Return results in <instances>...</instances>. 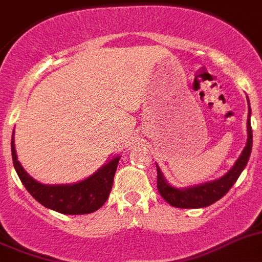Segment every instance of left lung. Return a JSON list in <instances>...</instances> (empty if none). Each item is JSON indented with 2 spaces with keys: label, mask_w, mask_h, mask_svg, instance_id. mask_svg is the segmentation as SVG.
<instances>
[{
  "label": "left lung",
  "mask_w": 262,
  "mask_h": 262,
  "mask_svg": "<svg viewBox=\"0 0 262 262\" xmlns=\"http://www.w3.org/2000/svg\"><path fill=\"white\" fill-rule=\"evenodd\" d=\"M248 104H249V99H248ZM250 114H252V111H250L249 106L247 120V144L244 147L243 152L238 156V159L236 160L233 167L224 176H221V178L216 179V180H212V182L203 183V184L185 187V188H176V187H172L165 180V178L163 176L162 169L159 168V165L156 164V171H158V191L167 203H169L172 207L176 208H204L213 204L217 200H220L232 188V185L236 183L238 176L241 175V172L245 168V165L248 164L250 152H252L253 135H252V126H250Z\"/></svg>",
  "instance_id": "left-lung-1"
}]
</instances>
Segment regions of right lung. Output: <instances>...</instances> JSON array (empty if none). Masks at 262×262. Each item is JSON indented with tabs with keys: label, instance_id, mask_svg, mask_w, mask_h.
I'll list each match as a JSON object with an SVG mask.
<instances>
[{
	"label": "right lung",
	"instance_id": "add662e5",
	"mask_svg": "<svg viewBox=\"0 0 262 262\" xmlns=\"http://www.w3.org/2000/svg\"><path fill=\"white\" fill-rule=\"evenodd\" d=\"M12 158L22 184L43 207L64 214H86L98 211L108 199L120 155L107 160L93 175L73 184H42L31 178L18 162L12 135Z\"/></svg>",
	"mask_w": 262,
	"mask_h": 262
}]
</instances>
